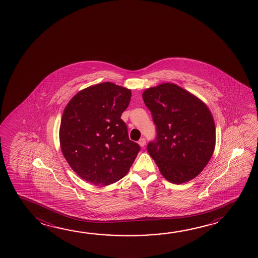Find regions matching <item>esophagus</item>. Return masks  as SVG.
Instances as JSON below:
<instances>
[{
    "label": "esophagus",
    "mask_w": 258,
    "mask_h": 258,
    "mask_svg": "<svg viewBox=\"0 0 258 258\" xmlns=\"http://www.w3.org/2000/svg\"><path fill=\"white\" fill-rule=\"evenodd\" d=\"M138 145L141 147H144V146H146V139L145 138H141L140 140L138 141Z\"/></svg>",
    "instance_id": "esophagus-1"
}]
</instances>
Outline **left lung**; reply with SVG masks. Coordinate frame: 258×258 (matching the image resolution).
<instances>
[{
	"label": "left lung",
	"mask_w": 258,
	"mask_h": 258,
	"mask_svg": "<svg viewBox=\"0 0 258 258\" xmlns=\"http://www.w3.org/2000/svg\"><path fill=\"white\" fill-rule=\"evenodd\" d=\"M156 125L157 137L147 151L170 183L196 178L216 146V125L209 108L178 85L165 83L143 93Z\"/></svg>",
	"instance_id": "8db88e82"
}]
</instances>
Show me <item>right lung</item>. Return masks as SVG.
I'll return each instance as SVG.
<instances>
[{
  "label": "right lung",
  "instance_id": "1",
  "mask_svg": "<svg viewBox=\"0 0 258 258\" xmlns=\"http://www.w3.org/2000/svg\"><path fill=\"white\" fill-rule=\"evenodd\" d=\"M131 90L110 82L81 90L67 103L59 131L71 168L88 183L109 185L129 172L140 146L121 119Z\"/></svg>",
  "mask_w": 258,
  "mask_h": 258
}]
</instances>
